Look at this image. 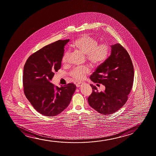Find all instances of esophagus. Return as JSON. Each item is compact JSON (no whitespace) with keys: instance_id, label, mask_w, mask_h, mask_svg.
<instances>
[{"instance_id":"1","label":"esophagus","mask_w":156,"mask_h":156,"mask_svg":"<svg viewBox=\"0 0 156 156\" xmlns=\"http://www.w3.org/2000/svg\"><path fill=\"white\" fill-rule=\"evenodd\" d=\"M83 85V83L82 82H79V83H77L76 84V87H77V88H79V87H81Z\"/></svg>"}]
</instances>
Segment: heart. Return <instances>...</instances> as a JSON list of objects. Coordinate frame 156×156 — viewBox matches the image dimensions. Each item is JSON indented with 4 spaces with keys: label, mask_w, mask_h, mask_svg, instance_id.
<instances>
[{
    "label": "heart",
    "mask_w": 156,
    "mask_h": 156,
    "mask_svg": "<svg viewBox=\"0 0 156 156\" xmlns=\"http://www.w3.org/2000/svg\"><path fill=\"white\" fill-rule=\"evenodd\" d=\"M73 48L77 52L86 55V59L94 67L100 66L108 59L110 54V48L106 44L98 45L96 39L91 36L84 34L75 41L72 45ZM68 53H64L62 58V64L67 63ZM90 72L88 67L76 68L70 73L71 77L77 81L84 79L86 75Z\"/></svg>",
    "instance_id": "b5f03b06"
}]
</instances>
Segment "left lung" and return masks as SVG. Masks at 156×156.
Listing matches in <instances>:
<instances>
[{"label":"left lung","mask_w":156,"mask_h":156,"mask_svg":"<svg viewBox=\"0 0 156 156\" xmlns=\"http://www.w3.org/2000/svg\"><path fill=\"white\" fill-rule=\"evenodd\" d=\"M111 48L110 57L90 77L94 83L105 86V90L98 92L90 84L92 92L88 98L89 105L104 115L112 114L125 105L134 82V67L127 51L119 43Z\"/></svg>","instance_id":"left-lung-1"}]
</instances>
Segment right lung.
Segmentation results:
<instances>
[{
	"mask_svg": "<svg viewBox=\"0 0 156 156\" xmlns=\"http://www.w3.org/2000/svg\"><path fill=\"white\" fill-rule=\"evenodd\" d=\"M69 40H59L44 46L28 58L23 68L25 96L34 108L44 116H53L68 107L76 87L69 83L60 88L51 83L61 68L64 48Z\"/></svg>",
	"mask_w": 156,
	"mask_h": 156,
	"instance_id": "add662e5",
	"label": "right lung"
}]
</instances>
